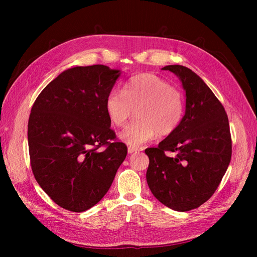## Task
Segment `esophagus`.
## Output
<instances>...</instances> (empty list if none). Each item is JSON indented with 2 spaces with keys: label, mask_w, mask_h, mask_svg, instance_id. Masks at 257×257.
I'll list each match as a JSON object with an SVG mask.
<instances>
[{
  "label": "esophagus",
  "mask_w": 257,
  "mask_h": 257,
  "mask_svg": "<svg viewBox=\"0 0 257 257\" xmlns=\"http://www.w3.org/2000/svg\"><path fill=\"white\" fill-rule=\"evenodd\" d=\"M138 151V148H134V147H128L127 148V152L128 154L131 153H134V152H137Z\"/></svg>",
  "instance_id": "obj_1"
}]
</instances>
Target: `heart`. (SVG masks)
Instances as JSON below:
<instances>
[{
    "label": "heart",
    "mask_w": 257,
    "mask_h": 257,
    "mask_svg": "<svg viewBox=\"0 0 257 257\" xmlns=\"http://www.w3.org/2000/svg\"><path fill=\"white\" fill-rule=\"evenodd\" d=\"M106 111L115 126H123L135 110L139 119L120 133L130 146H141L155 135L168 136L180 126L185 111L182 93L154 74L132 77L121 91H111L106 98Z\"/></svg>",
    "instance_id": "1"
}]
</instances>
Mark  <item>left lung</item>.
<instances>
[{"label": "left lung", "mask_w": 257, "mask_h": 257, "mask_svg": "<svg viewBox=\"0 0 257 257\" xmlns=\"http://www.w3.org/2000/svg\"><path fill=\"white\" fill-rule=\"evenodd\" d=\"M179 77L185 91L180 126L149 157L147 182L163 205L176 211L198 208L213 195L229 165L231 137L226 111L198 75L182 65L163 67ZM166 152L176 157H167Z\"/></svg>", "instance_id": "left-lung-1"}]
</instances>
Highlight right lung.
<instances>
[{
  "instance_id": "right-lung-1",
  "label": "right lung",
  "mask_w": 257,
  "mask_h": 257,
  "mask_svg": "<svg viewBox=\"0 0 257 257\" xmlns=\"http://www.w3.org/2000/svg\"><path fill=\"white\" fill-rule=\"evenodd\" d=\"M120 74L100 64L68 68L46 85L31 109L33 175L54 203L69 211L96 205L126 158L127 148L115 141L105 107Z\"/></svg>"
}]
</instances>
